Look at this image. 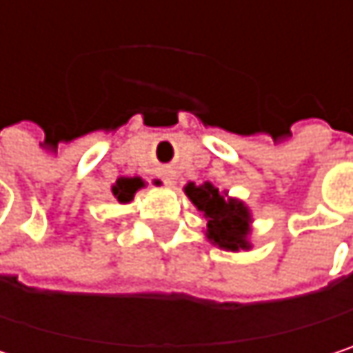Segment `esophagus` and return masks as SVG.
<instances>
[{
	"label": "esophagus",
	"mask_w": 353,
	"mask_h": 353,
	"mask_svg": "<svg viewBox=\"0 0 353 353\" xmlns=\"http://www.w3.org/2000/svg\"><path fill=\"white\" fill-rule=\"evenodd\" d=\"M165 183L168 185H174V177H165Z\"/></svg>",
	"instance_id": "34e87169"
}]
</instances>
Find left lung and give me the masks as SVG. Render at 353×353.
Returning <instances> with one entry per match:
<instances>
[{
    "mask_svg": "<svg viewBox=\"0 0 353 353\" xmlns=\"http://www.w3.org/2000/svg\"><path fill=\"white\" fill-rule=\"evenodd\" d=\"M185 194L208 219V239L223 249H245L249 233V212L241 202L225 200L210 183L185 185Z\"/></svg>",
    "mask_w": 353,
    "mask_h": 353,
    "instance_id": "obj_1",
    "label": "left lung"
}]
</instances>
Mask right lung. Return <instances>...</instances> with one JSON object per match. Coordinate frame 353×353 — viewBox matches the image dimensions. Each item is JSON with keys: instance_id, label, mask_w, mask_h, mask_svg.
Returning a JSON list of instances; mask_svg holds the SVG:
<instances>
[{"instance_id": "1", "label": "right lung", "mask_w": 353, "mask_h": 353, "mask_svg": "<svg viewBox=\"0 0 353 353\" xmlns=\"http://www.w3.org/2000/svg\"><path fill=\"white\" fill-rule=\"evenodd\" d=\"M139 188H143V181H141L139 177H120V179L114 183L112 192H114V196L118 198V202H130L132 196H134V192H137Z\"/></svg>"}]
</instances>
